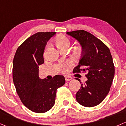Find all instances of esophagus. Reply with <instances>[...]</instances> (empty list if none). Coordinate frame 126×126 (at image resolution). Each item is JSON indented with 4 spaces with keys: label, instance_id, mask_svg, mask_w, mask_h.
Returning <instances> with one entry per match:
<instances>
[{
    "label": "esophagus",
    "instance_id": "34e87169",
    "mask_svg": "<svg viewBox=\"0 0 126 126\" xmlns=\"http://www.w3.org/2000/svg\"><path fill=\"white\" fill-rule=\"evenodd\" d=\"M71 79H73V78H72L71 77H68V76L65 77V80L66 82L69 81V80H71Z\"/></svg>",
    "mask_w": 126,
    "mask_h": 126
}]
</instances>
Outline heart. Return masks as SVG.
Returning a JSON list of instances; mask_svg holds the SVG:
<instances>
[{
  "mask_svg": "<svg viewBox=\"0 0 126 126\" xmlns=\"http://www.w3.org/2000/svg\"><path fill=\"white\" fill-rule=\"evenodd\" d=\"M55 44L58 48H60L64 47H69L70 42L69 39L64 36H59L55 39ZM68 65H69V63H67L66 64H64L63 66L66 68Z\"/></svg>",
  "mask_w": 126,
  "mask_h": 126,
  "instance_id": "obj_1",
  "label": "heart"
}]
</instances>
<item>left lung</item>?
Instances as JSON below:
<instances>
[{
	"instance_id": "left-lung-1",
	"label": "left lung",
	"mask_w": 126,
	"mask_h": 126,
	"mask_svg": "<svg viewBox=\"0 0 126 126\" xmlns=\"http://www.w3.org/2000/svg\"><path fill=\"white\" fill-rule=\"evenodd\" d=\"M66 34L75 39L82 50L73 73L87 72V80L84 85L81 84L76 99L85 107L98 105L107 97L114 78V66L110 51L102 41L84 30L67 32Z\"/></svg>"
}]
</instances>
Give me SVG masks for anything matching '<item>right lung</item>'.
<instances>
[{
	"label": "right lung",
	"instance_id": "1",
	"mask_svg": "<svg viewBox=\"0 0 126 126\" xmlns=\"http://www.w3.org/2000/svg\"><path fill=\"white\" fill-rule=\"evenodd\" d=\"M56 32H37L27 39L18 48L13 61V80L22 103L32 111L44 113L55 102L57 90L65 84L63 76L50 80L41 79L39 66L44 62L43 54L47 42Z\"/></svg>",
	"mask_w": 126,
	"mask_h": 126
}]
</instances>
